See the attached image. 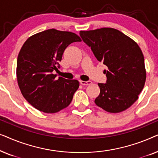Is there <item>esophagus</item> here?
<instances>
[{"label": "esophagus", "mask_w": 158, "mask_h": 158, "mask_svg": "<svg viewBox=\"0 0 158 158\" xmlns=\"http://www.w3.org/2000/svg\"><path fill=\"white\" fill-rule=\"evenodd\" d=\"M80 83H81V85H90V84L92 83V82L91 81H80Z\"/></svg>", "instance_id": "esophagus-1"}]
</instances>
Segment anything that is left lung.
<instances>
[{
  "label": "left lung",
  "mask_w": 158,
  "mask_h": 158,
  "mask_svg": "<svg viewBox=\"0 0 158 158\" xmlns=\"http://www.w3.org/2000/svg\"><path fill=\"white\" fill-rule=\"evenodd\" d=\"M82 40L108 70L106 83H98L95 103L109 113H119L137 100L146 81L142 52L132 39L113 28L80 31Z\"/></svg>",
  "instance_id": "8db88e82"
}]
</instances>
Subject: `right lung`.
Listing matches in <instances>:
<instances>
[{"label": "right lung", "mask_w": 158, "mask_h": 158, "mask_svg": "<svg viewBox=\"0 0 158 158\" xmlns=\"http://www.w3.org/2000/svg\"><path fill=\"white\" fill-rule=\"evenodd\" d=\"M75 42H81L76 34L51 29L31 36L21 47L17 59V82L24 98L39 111H61L70 105L78 89L77 80L56 79L57 74H52L64 49Z\"/></svg>", "instance_id": "obj_1"}]
</instances>
